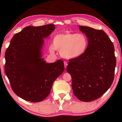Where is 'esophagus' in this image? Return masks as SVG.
Segmentation results:
<instances>
[{
    "mask_svg": "<svg viewBox=\"0 0 122 122\" xmlns=\"http://www.w3.org/2000/svg\"><path fill=\"white\" fill-rule=\"evenodd\" d=\"M64 66H65V68H66L67 65H68V63L66 62V61H64Z\"/></svg>",
    "mask_w": 122,
    "mask_h": 122,
    "instance_id": "obj_1",
    "label": "esophagus"
}]
</instances>
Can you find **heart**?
Returning <instances> with one entry per match:
<instances>
[{
  "label": "heart",
  "mask_w": 122,
  "mask_h": 122,
  "mask_svg": "<svg viewBox=\"0 0 122 122\" xmlns=\"http://www.w3.org/2000/svg\"><path fill=\"white\" fill-rule=\"evenodd\" d=\"M88 44V38L84 34L66 32L54 36L53 46L49 47V50L51 53L54 49L59 50L61 56L66 59H75L84 54Z\"/></svg>",
  "instance_id": "1"
}]
</instances>
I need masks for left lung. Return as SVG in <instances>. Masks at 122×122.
<instances>
[{"instance_id": "obj_1", "label": "left lung", "mask_w": 122, "mask_h": 122, "mask_svg": "<svg viewBox=\"0 0 122 122\" xmlns=\"http://www.w3.org/2000/svg\"><path fill=\"white\" fill-rule=\"evenodd\" d=\"M89 41L81 57L69 61L66 70L72 77L74 95L82 102L96 100L107 92L114 79L116 58L114 44L102 30L79 26Z\"/></svg>"}]
</instances>
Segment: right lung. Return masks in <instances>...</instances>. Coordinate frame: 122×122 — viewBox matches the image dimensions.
Returning <instances> with one entry per match:
<instances>
[{
	"label": "right lung",
	"instance_id": "add662e5",
	"mask_svg": "<svg viewBox=\"0 0 122 122\" xmlns=\"http://www.w3.org/2000/svg\"><path fill=\"white\" fill-rule=\"evenodd\" d=\"M54 29L52 24L27 26L14 36L5 51V75L14 93L25 100H44L53 82L64 72L61 60L46 63L42 58L44 38Z\"/></svg>",
	"mask_w": 122,
	"mask_h": 122
}]
</instances>
